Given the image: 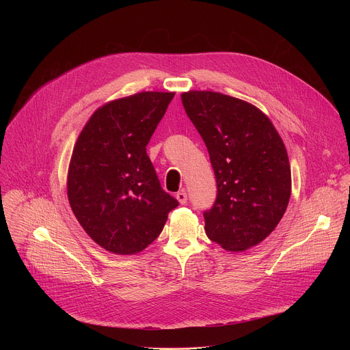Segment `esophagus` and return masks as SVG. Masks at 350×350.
Returning <instances> with one entry per match:
<instances>
[{
  "mask_svg": "<svg viewBox=\"0 0 350 350\" xmlns=\"http://www.w3.org/2000/svg\"><path fill=\"white\" fill-rule=\"evenodd\" d=\"M176 198H177V201H178L181 205L187 204V199H188V196H187V192H185L184 189L178 191V192L176 193Z\"/></svg>",
  "mask_w": 350,
  "mask_h": 350,
  "instance_id": "34e87169",
  "label": "esophagus"
}]
</instances>
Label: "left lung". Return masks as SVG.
Segmentation results:
<instances>
[{
  "label": "left lung",
  "mask_w": 350,
  "mask_h": 350,
  "mask_svg": "<svg viewBox=\"0 0 350 350\" xmlns=\"http://www.w3.org/2000/svg\"><path fill=\"white\" fill-rule=\"evenodd\" d=\"M215 170L217 195L204 213L209 239L242 252L267 238L291 196L285 145L270 119L252 104L215 91L181 94Z\"/></svg>",
  "instance_id": "left-lung-1"
}]
</instances>
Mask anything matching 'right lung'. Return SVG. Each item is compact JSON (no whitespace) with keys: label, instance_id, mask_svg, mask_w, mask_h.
<instances>
[{"label":"right lung","instance_id":"add662e5","mask_svg":"<svg viewBox=\"0 0 350 350\" xmlns=\"http://www.w3.org/2000/svg\"><path fill=\"white\" fill-rule=\"evenodd\" d=\"M174 92L144 91L98 108L68 172L70 208L84 231L116 255H134L162 232L177 199L162 189L146 145Z\"/></svg>","mask_w":350,"mask_h":350}]
</instances>
